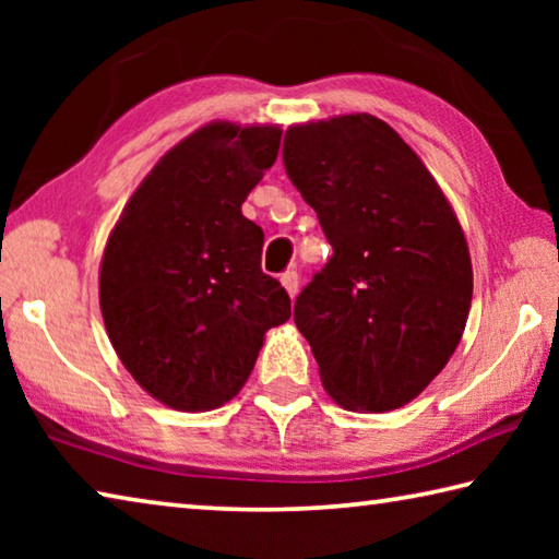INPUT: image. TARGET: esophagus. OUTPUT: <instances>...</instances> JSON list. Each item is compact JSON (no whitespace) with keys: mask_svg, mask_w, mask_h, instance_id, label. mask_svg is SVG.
Masks as SVG:
<instances>
[{"mask_svg":"<svg viewBox=\"0 0 559 559\" xmlns=\"http://www.w3.org/2000/svg\"><path fill=\"white\" fill-rule=\"evenodd\" d=\"M298 283H300V278H298V273L296 271H286L281 276V286L286 288V293L290 298H296L298 296Z\"/></svg>","mask_w":559,"mask_h":559,"instance_id":"1","label":"esophagus"}]
</instances>
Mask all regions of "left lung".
<instances>
[{
  "instance_id": "8db88e82",
  "label": "left lung",
  "mask_w": 559,
  "mask_h": 559,
  "mask_svg": "<svg viewBox=\"0 0 559 559\" xmlns=\"http://www.w3.org/2000/svg\"><path fill=\"white\" fill-rule=\"evenodd\" d=\"M283 165L335 251L293 308L320 382L343 409H400L466 328L473 269L459 216L419 155L370 112L296 122Z\"/></svg>"
}]
</instances>
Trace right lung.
Instances as JSON below:
<instances>
[{
  "label": "right lung",
  "instance_id": "1",
  "mask_svg": "<svg viewBox=\"0 0 559 559\" xmlns=\"http://www.w3.org/2000/svg\"><path fill=\"white\" fill-rule=\"evenodd\" d=\"M281 126L212 120L157 159L112 226L98 298L110 345L177 412L241 392L290 298L261 271V226L241 204L276 163Z\"/></svg>",
  "mask_w": 559,
  "mask_h": 559
}]
</instances>
